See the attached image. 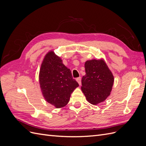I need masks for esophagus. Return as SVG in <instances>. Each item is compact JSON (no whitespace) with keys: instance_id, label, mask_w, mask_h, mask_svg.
<instances>
[{"instance_id":"obj_1","label":"esophagus","mask_w":146,"mask_h":146,"mask_svg":"<svg viewBox=\"0 0 146 146\" xmlns=\"http://www.w3.org/2000/svg\"><path fill=\"white\" fill-rule=\"evenodd\" d=\"M77 82L78 83L79 85H81V77H78L76 78Z\"/></svg>"}]
</instances>
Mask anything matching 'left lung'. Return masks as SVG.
Masks as SVG:
<instances>
[{
  "label": "left lung",
  "instance_id": "left-lung-1",
  "mask_svg": "<svg viewBox=\"0 0 146 146\" xmlns=\"http://www.w3.org/2000/svg\"><path fill=\"white\" fill-rule=\"evenodd\" d=\"M85 76L82 79V90L90 103L97 105L110 96L114 77L103 60H91L85 64Z\"/></svg>",
  "mask_w": 146,
  "mask_h": 146
}]
</instances>
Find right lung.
Segmentation results:
<instances>
[{
    "instance_id": "1",
    "label": "right lung",
    "mask_w": 146,
    "mask_h": 146,
    "mask_svg": "<svg viewBox=\"0 0 146 146\" xmlns=\"http://www.w3.org/2000/svg\"><path fill=\"white\" fill-rule=\"evenodd\" d=\"M39 80L44 98L56 108L67 105L70 94L79 86L70 70L53 51L48 52L44 58Z\"/></svg>"
}]
</instances>
